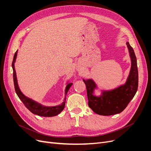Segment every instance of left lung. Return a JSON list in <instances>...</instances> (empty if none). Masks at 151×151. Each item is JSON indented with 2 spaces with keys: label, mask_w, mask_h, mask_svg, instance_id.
Returning a JSON list of instances; mask_svg holds the SVG:
<instances>
[{
  "label": "left lung",
  "mask_w": 151,
  "mask_h": 151,
  "mask_svg": "<svg viewBox=\"0 0 151 151\" xmlns=\"http://www.w3.org/2000/svg\"><path fill=\"white\" fill-rule=\"evenodd\" d=\"M126 45L131 60V68L124 84L113 89L105 90L100 89L92 78L83 79L86 86L89 106L96 114L111 116L121 113L137 93L138 86L137 58L129 43L126 42ZM96 90L101 92L99 96L95 94Z\"/></svg>",
  "instance_id": "obj_1"
}]
</instances>
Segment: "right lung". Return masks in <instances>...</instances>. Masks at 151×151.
<instances>
[{"instance_id":"add662e5","label":"right lung","mask_w":151,"mask_h":151,"mask_svg":"<svg viewBox=\"0 0 151 151\" xmlns=\"http://www.w3.org/2000/svg\"><path fill=\"white\" fill-rule=\"evenodd\" d=\"M18 54V50L15 52L14 55V58L12 62V68L13 71V81H14V86L16 93H17V96L19 98V99L22 101V102L25 105V106L30 111L31 113H32L34 114L40 116H43V117H52L55 116L60 114L64 108L65 105V100H66V96L67 93L70 88V87L72 86V83H69V81L67 83V86L65 87V97L63 99V101L62 103L60 105H56V106H45L42 105L41 104H39L38 102L31 99L25 95H24L23 93L21 91L19 85L18 83V80L17 77V73H16V70L14 68V63L16 62V59L17 58Z\"/></svg>"}]
</instances>
